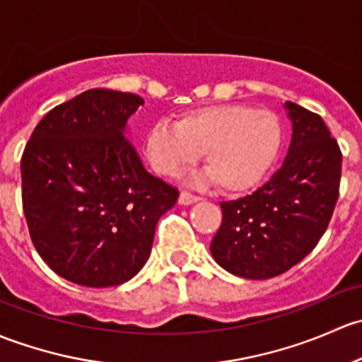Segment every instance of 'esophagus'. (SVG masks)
I'll return each instance as SVG.
<instances>
[{
	"label": "esophagus",
	"instance_id": "34e87169",
	"mask_svg": "<svg viewBox=\"0 0 362 362\" xmlns=\"http://www.w3.org/2000/svg\"><path fill=\"white\" fill-rule=\"evenodd\" d=\"M199 200H200V197L192 195V193H189V192H181L180 193V199H177V202H180L181 206H192V204L199 202Z\"/></svg>",
	"mask_w": 362,
	"mask_h": 362
}]
</instances>
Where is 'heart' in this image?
<instances>
[{
    "instance_id": "heart-1",
    "label": "heart",
    "mask_w": 362,
    "mask_h": 362,
    "mask_svg": "<svg viewBox=\"0 0 362 362\" xmlns=\"http://www.w3.org/2000/svg\"><path fill=\"white\" fill-rule=\"evenodd\" d=\"M282 127L268 110L242 104L195 107L174 124L144 136V153L163 176H177L206 158V169L226 193H244L264 180L281 153Z\"/></svg>"
}]
</instances>
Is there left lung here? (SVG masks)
I'll list each match as a JSON object with an SVG mask.
<instances>
[{
    "label": "left lung",
    "mask_w": 362,
    "mask_h": 362,
    "mask_svg": "<svg viewBox=\"0 0 362 362\" xmlns=\"http://www.w3.org/2000/svg\"><path fill=\"white\" fill-rule=\"evenodd\" d=\"M291 143L282 167L252 195L221 202L223 223L211 242L216 263L252 281L300 263L324 235L338 200L341 151L319 115L284 104Z\"/></svg>",
    "instance_id": "left-lung-1"
}]
</instances>
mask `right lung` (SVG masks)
I'll return each mask as SVG.
<instances>
[{
  "label": "right lung",
  "instance_id": "obj_1",
  "mask_svg": "<svg viewBox=\"0 0 362 362\" xmlns=\"http://www.w3.org/2000/svg\"><path fill=\"white\" fill-rule=\"evenodd\" d=\"M144 100L90 88L48 111L21 162L29 233L57 275L87 288L130 281L180 192L151 176L127 137Z\"/></svg>",
  "mask_w": 362,
  "mask_h": 362
}]
</instances>
